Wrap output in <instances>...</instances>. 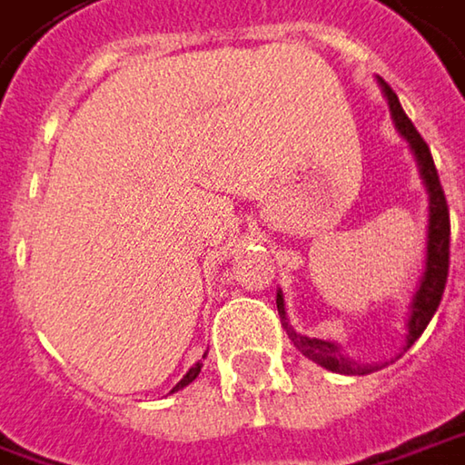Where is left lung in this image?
<instances>
[{
  "instance_id": "1",
  "label": "left lung",
  "mask_w": 465,
  "mask_h": 465,
  "mask_svg": "<svg viewBox=\"0 0 465 465\" xmlns=\"http://www.w3.org/2000/svg\"><path fill=\"white\" fill-rule=\"evenodd\" d=\"M381 87L389 98V108H391V116H394V124L401 135L407 138L410 148L415 151V159H418V167H420V175L426 181V189H429V247H426V274L420 279V287L412 298V314L407 319V349L420 338V332L426 330V324L431 322L434 312L440 309V301H442L444 284H447V272H450V210H447V199H444L442 183H440V175H437V167H434V159H431V151L429 143L420 138V133L415 130V124L407 119V114L401 111L400 98L397 93L381 79ZM276 309L284 319V298L282 292H276ZM287 327V322H284ZM290 338L295 343V349L309 357L312 361L322 364L324 370H332V372H341V375H367L372 372V367H364L357 364L354 359H349L346 354H341V349L330 341H319V338H306V335H298L295 330H290Z\"/></svg>"
}]
</instances>
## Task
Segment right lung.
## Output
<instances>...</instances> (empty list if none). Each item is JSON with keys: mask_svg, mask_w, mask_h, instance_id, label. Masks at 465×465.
<instances>
[{"mask_svg": "<svg viewBox=\"0 0 465 465\" xmlns=\"http://www.w3.org/2000/svg\"><path fill=\"white\" fill-rule=\"evenodd\" d=\"M199 370H202V364H199V361H196V364H193V367H191L189 372H186V375H183V381H181V383H178V386H175V389H173V391H178V389H183V386H189L191 381H193V378H196V375H199Z\"/></svg>", "mask_w": 465, "mask_h": 465, "instance_id": "right-lung-1", "label": "right lung"}]
</instances>
